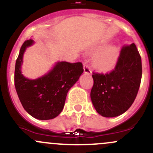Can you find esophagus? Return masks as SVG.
Returning <instances> with one entry per match:
<instances>
[{
  "instance_id": "1",
  "label": "esophagus",
  "mask_w": 153,
  "mask_h": 153,
  "mask_svg": "<svg viewBox=\"0 0 153 153\" xmlns=\"http://www.w3.org/2000/svg\"><path fill=\"white\" fill-rule=\"evenodd\" d=\"M83 71H84V73L86 74H89V75H91V70L88 65L83 66Z\"/></svg>"
}]
</instances>
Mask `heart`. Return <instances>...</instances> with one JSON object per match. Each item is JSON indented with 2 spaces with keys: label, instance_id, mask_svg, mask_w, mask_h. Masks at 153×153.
Segmentation results:
<instances>
[{
  "label": "heart",
  "instance_id": "b5f03b06",
  "mask_svg": "<svg viewBox=\"0 0 153 153\" xmlns=\"http://www.w3.org/2000/svg\"><path fill=\"white\" fill-rule=\"evenodd\" d=\"M89 53L94 56L93 66L97 71L109 72L114 70L120 59V52L118 47L102 43L89 50Z\"/></svg>",
  "mask_w": 153,
  "mask_h": 153
}]
</instances>
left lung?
Masks as SVG:
<instances>
[{
  "label": "left lung",
  "mask_w": 153,
  "mask_h": 153,
  "mask_svg": "<svg viewBox=\"0 0 153 153\" xmlns=\"http://www.w3.org/2000/svg\"><path fill=\"white\" fill-rule=\"evenodd\" d=\"M141 59L134 43L123 47L115 69L110 73H93L91 102L99 114L115 117L134 102L140 86Z\"/></svg>",
  "instance_id": "8db88e82"
}]
</instances>
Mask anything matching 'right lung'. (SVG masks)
<instances>
[{
	"label": "right lung",
	"mask_w": 153,
	"mask_h": 153,
	"mask_svg": "<svg viewBox=\"0 0 153 153\" xmlns=\"http://www.w3.org/2000/svg\"><path fill=\"white\" fill-rule=\"evenodd\" d=\"M34 44L26 40L20 48L14 70V86L24 109L39 120H52L64 108L68 91L83 72L82 63L57 62L42 76L29 79L22 73L23 56L28 48Z\"/></svg>",
	"instance_id": "1"
}]
</instances>
